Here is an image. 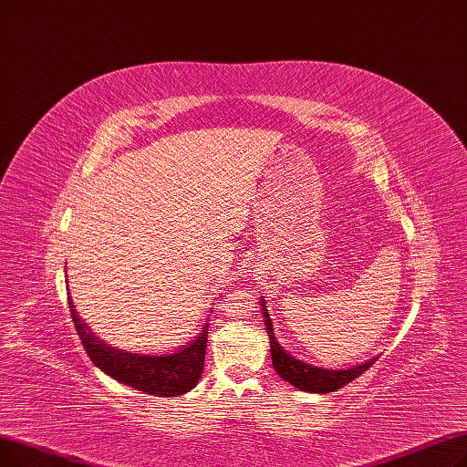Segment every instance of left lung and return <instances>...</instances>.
I'll list each match as a JSON object with an SVG mask.
<instances>
[{
    "label": "left lung",
    "instance_id": "8db88e82",
    "mask_svg": "<svg viewBox=\"0 0 467 467\" xmlns=\"http://www.w3.org/2000/svg\"><path fill=\"white\" fill-rule=\"evenodd\" d=\"M260 307H262L265 332H268V337H270V351H272L274 368L283 380H286L288 384H293L295 388H298L302 391H309V393L337 391V389L344 388L346 384H349L351 380L358 379V376H361L376 361V359H370L363 365L351 367L346 370H330V368L314 367L302 359H296V358H293V355H288L286 349H283V346L277 342V338L274 335V325H272L268 309H265L264 298L260 302Z\"/></svg>",
    "mask_w": 467,
    "mask_h": 467
}]
</instances>
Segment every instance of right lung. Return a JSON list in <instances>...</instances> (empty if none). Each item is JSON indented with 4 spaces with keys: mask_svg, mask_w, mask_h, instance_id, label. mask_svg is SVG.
Segmentation results:
<instances>
[{
    "mask_svg": "<svg viewBox=\"0 0 467 467\" xmlns=\"http://www.w3.org/2000/svg\"><path fill=\"white\" fill-rule=\"evenodd\" d=\"M68 306L72 312V321L76 325L79 340L88 355V359H91L102 372L112 376L114 380L150 395L176 397L195 388L199 379H202L205 365L209 323L203 325V330L199 332V337L192 344H188L176 353L142 355L118 349L102 342L78 316L70 293Z\"/></svg>",
    "mask_w": 467,
    "mask_h": 467,
    "instance_id": "1",
    "label": "right lung"
}]
</instances>
